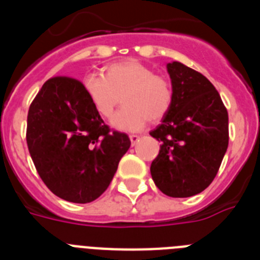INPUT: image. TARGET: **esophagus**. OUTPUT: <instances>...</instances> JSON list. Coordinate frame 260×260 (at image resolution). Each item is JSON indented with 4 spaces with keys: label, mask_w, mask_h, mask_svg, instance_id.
<instances>
[{
    "label": "esophagus",
    "mask_w": 260,
    "mask_h": 260,
    "mask_svg": "<svg viewBox=\"0 0 260 260\" xmlns=\"http://www.w3.org/2000/svg\"><path fill=\"white\" fill-rule=\"evenodd\" d=\"M130 142H132L133 146H135V144H137L138 142H139V135H137V134H132V135H130Z\"/></svg>",
    "instance_id": "obj_1"
}]
</instances>
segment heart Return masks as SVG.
I'll return each instance as SVG.
<instances>
[{
	"label": "heart",
	"instance_id": "heart-1",
	"mask_svg": "<svg viewBox=\"0 0 260 260\" xmlns=\"http://www.w3.org/2000/svg\"><path fill=\"white\" fill-rule=\"evenodd\" d=\"M83 84L89 103L104 119L113 117L122 98L125 107L114 117L113 126L126 132L139 130L147 119L160 121L173 103L171 82L137 59L108 66L103 77L91 74Z\"/></svg>",
	"mask_w": 260,
	"mask_h": 260
}]
</instances>
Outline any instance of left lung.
<instances>
[{
  "mask_svg": "<svg viewBox=\"0 0 260 260\" xmlns=\"http://www.w3.org/2000/svg\"><path fill=\"white\" fill-rule=\"evenodd\" d=\"M167 70L173 103L150 133L161 142L151 176L165 195L187 198L207 189L217 174L228 148V112L203 74L177 61Z\"/></svg>",
  "mask_w": 260,
  "mask_h": 260,
  "instance_id": "8db88e82",
  "label": "left lung"
}]
</instances>
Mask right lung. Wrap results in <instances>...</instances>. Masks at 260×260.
Here are the masks:
<instances>
[{"label": "right lung", "instance_id": "obj_1", "mask_svg": "<svg viewBox=\"0 0 260 260\" xmlns=\"http://www.w3.org/2000/svg\"><path fill=\"white\" fill-rule=\"evenodd\" d=\"M26 139L43 182L73 203L98 199L132 144L125 133L105 125L83 83L69 77L43 84L29 105Z\"/></svg>", "mask_w": 260, "mask_h": 260}]
</instances>
